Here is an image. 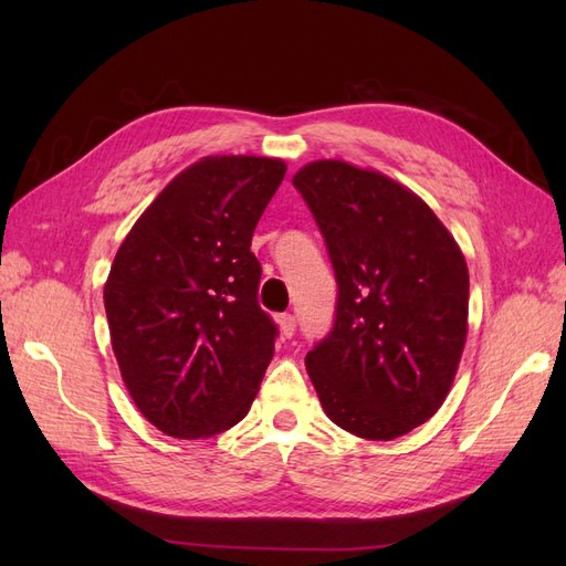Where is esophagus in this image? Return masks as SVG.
<instances>
[{
  "label": "esophagus",
  "instance_id": "34e87169",
  "mask_svg": "<svg viewBox=\"0 0 566 566\" xmlns=\"http://www.w3.org/2000/svg\"><path fill=\"white\" fill-rule=\"evenodd\" d=\"M279 325H281V335L283 337H293L295 328H297V318L293 314H281L279 316Z\"/></svg>",
  "mask_w": 566,
  "mask_h": 566
}]
</instances>
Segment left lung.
Returning <instances> with one entry per match:
<instances>
[{"mask_svg":"<svg viewBox=\"0 0 566 566\" xmlns=\"http://www.w3.org/2000/svg\"><path fill=\"white\" fill-rule=\"evenodd\" d=\"M293 184L337 281L333 328L304 358L321 406L361 439L403 437L437 413L455 378L465 256L416 193L380 172L316 160Z\"/></svg>","mask_w":566,"mask_h":566,"instance_id":"8db88e82","label":"left lung"}]
</instances>
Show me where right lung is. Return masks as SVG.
Segmentation results:
<instances>
[{
    "label": "right lung",
    "mask_w": 566,
    "mask_h": 566,
    "mask_svg": "<svg viewBox=\"0 0 566 566\" xmlns=\"http://www.w3.org/2000/svg\"><path fill=\"white\" fill-rule=\"evenodd\" d=\"M285 163L210 156L165 186L119 245L104 287L129 397L160 432L205 439L241 422L279 328L256 302V221Z\"/></svg>",
    "instance_id": "1"
}]
</instances>
